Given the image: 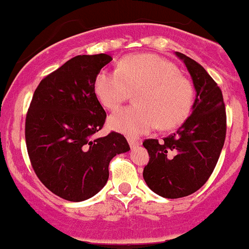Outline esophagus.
<instances>
[{"label":"esophagus","instance_id":"esophagus-1","mask_svg":"<svg viewBox=\"0 0 249 249\" xmlns=\"http://www.w3.org/2000/svg\"><path fill=\"white\" fill-rule=\"evenodd\" d=\"M127 140H128V142H129V146L132 147H135V146H138V145H140V140L139 139H135V138H133V137H127Z\"/></svg>","mask_w":249,"mask_h":249}]
</instances>
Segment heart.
Listing matches in <instances>:
<instances>
[{"label":"heart","instance_id":"heart-1","mask_svg":"<svg viewBox=\"0 0 249 249\" xmlns=\"http://www.w3.org/2000/svg\"><path fill=\"white\" fill-rule=\"evenodd\" d=\"M137 105L111 115L109 125L128 137L155 129H173L188 119L194 105L193 83L171 61L155 54L122 58L117 70L104 69L95 77L94 92L104 107L115 110L130 94Z\"/></svg>","mask_w":249,"mask_h":249}]
</instances>
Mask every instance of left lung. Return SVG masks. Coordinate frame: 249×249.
<instances>
[{
    "label": "left lung",
    "instance_id": "8db88e82",
    "mask_svg": "<svg viewBox=\"0 0 249 249\" xmlns=\"http://www.w3.org/2000/svg\"><path fill=\"white\" fill-rule=\"evenodd\" d=\"M193 78L196 98L193 112L173 134L146 139L149 163L142 177L157 195L185 197L197 191L213 173L226 135V112L223 94L215 81L194 59L176 52Z\"/></svg>",
    "mask_w": 249,
    "mask_h": 249
}]
</instances>
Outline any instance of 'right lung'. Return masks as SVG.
Segmentation results:
<instances>
[{
	"mask_svg": "<svg viewBox=\"0 0 249 249\" xmlns=\"http://www.w3.org/2000/svg\"><path fill=\"white\" fill-rule=\"evenodd\" d=\"M112 58L77 55L41 81L25 121L31 166L41 183L64 200L80 202L99 193L109 179V163L129 151L122 134L93 135L107 112L94 92L95 77Z\"/></svg>",
	"mask_w": 249,
	"mask_h": 249,
	"instance_id": "obj_1",
	"label": "right lung"
}]
</instances>
